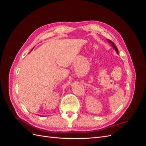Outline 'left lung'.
<instances>
[{"mask_svg": "<svg viewBox=\"0 0 146 146\" xmlns=\"http://www.w3.org/2000/svg\"><path fill=\"white\" fill-rule=\"evenodd\" d=\"M108 41L110 44H111V46H113V47L114 48V50H116V53H117V54H118V50H117V48L116 47V46H115V44H114V42H112L111 40H109V39H108Z\"/></svg>", "mask_w": 146, "mask_h": 146, "instance_id": "left-lung-1", "label": "left lung"}]
</instances>
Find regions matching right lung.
I'll return each mask as SVG.
<instances>
[{"mask_svg": "<svg viewBox=\"0 0 146 146\" xmlns=\"http://www.w3.org/2000/svg\"><path fill=\"white\" fill-rule=\"evenodd\" d=\"M33 48H32V50H33Z\"/></svg>", "mask_w": 146, "mask_h": 146, "instance_id": "1", "label": "right lung"}]
</instances>
